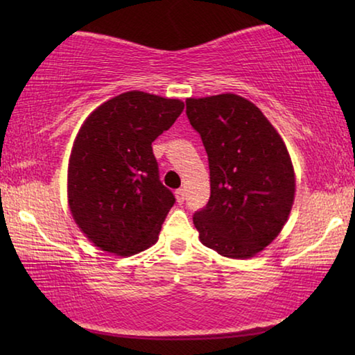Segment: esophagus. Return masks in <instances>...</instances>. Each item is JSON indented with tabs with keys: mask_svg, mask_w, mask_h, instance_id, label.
Returning <instances> with one entry per match:
<instances>
[{
	"mask_svg": "<svg viewBox=\"0 0 355 355\" xmlns=\"http://www.w3.org/2000/svg\"><path fill=\"white\" fill-rule=\"evenodd\" d=\"M175 197H177V202L180 203V205H182V203L184 202V189H182V188L177 189L175 191Z\"/></svg>",
	"mask_w": 355,
	"mask_h": 355,
	"instance_id": "esophagus-1",
	"label": "esophagus"
}]
</instances>
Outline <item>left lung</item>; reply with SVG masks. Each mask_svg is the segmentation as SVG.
I'll return each mask as SVG.
<instances>
[{
    "instance_id": "obj_1",
    "label": "left lung",
    "mask_w": 355,
    "mask_h": 355,
    "mask_svg": "<svg viewBox=\"0 0 355 355\" xmlns=\"http://www.w3.org/2000/svg\"><path fill=\"white\" fill-rule=\"evenodd\" d=\"M186 116L208 155L211 196L192 216L200 241L249 258L279 235L294 200L284 141L258 107L235 94L186 100Z\"/></svg>"
}]
</instances>
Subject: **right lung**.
<instances>
[{"label": "right lung", "mask_w": 355, "mask_h": 355, "mask_svg": "<svg viewBox=\"0 0 355 355\" xmlns=\"http://www.w3.org/2000/svg\"><path fill=\"white\" fill-rule=\"evenodd\" d=\"M183 107L180 100L131 91L86 119L69 161V205L97 248L128 257L158 239L175 196L161 183L152 142Z\"/></svg>", "instance_id": "add662e5"}]
</instances>
